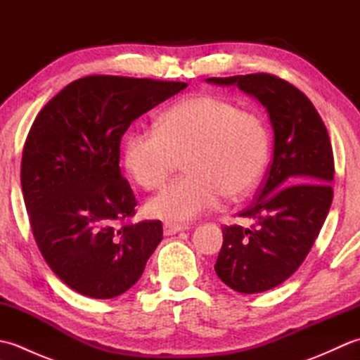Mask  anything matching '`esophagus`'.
Returning a JSON list of instances; mask_svg holds the SVG:
<instances>
[{
	"label": "esophagus",
	"mask_w": 360,
	"mask_h": 360,
	"mask_svg": "<svg viewBox=\"0 0 360 360\" xmlns=\"http://www.w3.org/2000/svg\"><path fill=\"white\" fill-rule=\"evenodd\" d=\"M188 226L184 224H174V223H165L164 224V233L165 235H174L181 231H187Z\"/></svg>",
	"instance_id": "1"
}]
</instances>
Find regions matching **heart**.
I'll return each mask as SVG.
<instances>
[{"label":"heart","instance_id":"b5f03b06","mask_svg":"<svg viewBox=\"0 0 360 360\" xmlns=\"http://www.w3.org/2000/svg\"><path fill=\"white\" fill-rule=\"evenodd\" d=\"M269 153V131L258 114L212 94L173 105L158 129H136L125 141L128 173L145 190L165 184L184 156L186 176L147 204L148 215L188 221L215 207L221 196L238 200L259 179Z\"/></svg>","mask_w":360,"mask_h":360}]
</instances>
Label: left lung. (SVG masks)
Here are the masks:
<instances>
[{
  "label": "left lung",
  "mask_w": 360,
  "mask_h": 360,
  "mask_svg": "<svg viewBox=\"0 0 360 360\" xmlns=\"http://www.w3.org/2000/svg\"><path fill=\"white\" fill-rule=\"evenodd\" d=\"M205 80L236 85L269 112L272 162L255 201L238 213L255 224L224 226L215 264L221 281L236 292H264L300 267L330 212L334 179L330 136L309 98L277 75L258 72Z\"/></svg>",
  "instance_id": "left-lung-1"
}]
</instances>
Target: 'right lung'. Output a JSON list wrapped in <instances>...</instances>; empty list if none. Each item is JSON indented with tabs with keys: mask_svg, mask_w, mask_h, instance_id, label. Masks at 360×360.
Returning <instances> with one entry per match:
<instances>
[{
	"mask_svg": "<svg viewBox=\"0 0 360 360\" xmlns=\"http://www.w3.org/2000/svg\"><path fill=\"white\" fill-rule=\"evenodd\" d=\"M184 88L88 75L53 96L30 127L21 159L30 229L52 272L79 294H124L162 240L159 219L131 223L137 201L120 173V141L133 120Z\"/></svg>",
	"mask_w": 360,
	"mask_h": 360,
	"instance_id": "right-lung-1",
	"label": "right lung"
}]
</instances>
